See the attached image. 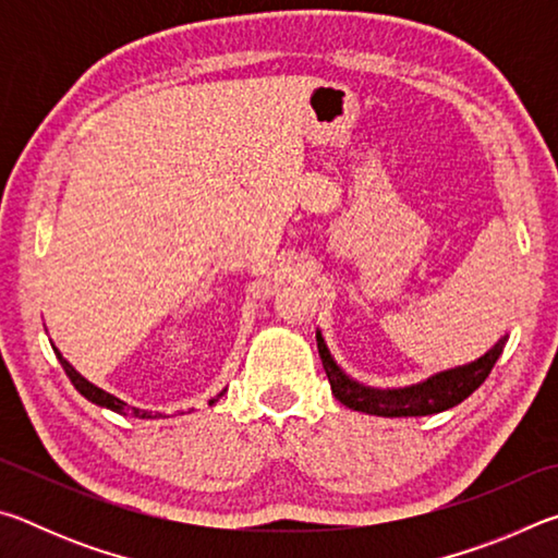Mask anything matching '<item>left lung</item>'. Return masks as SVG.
<instances>
[{
    "label": "left lung",
    "instance_id": "1",
    "mask_svg": "<svg viewBox=\"0 0 558 558\" xmlns=\"http://www.w3.org/2000/svg\"><path fill=\"white\" fill-rule=\"evenodd\" d=\"M507 337H499L493 349H487L483 356L475 362H468L462 366H452V369L438 372L411 386H399V389H376V386H366L352 379L342 366L335 362L325 344L323 332L317 329V349L319 359H323L325 374L332 386V393L339 403L347 409L369 413V415H384V418H409V415H433L440 411H448L468 396L480 389L489 372H493L495 362L502 354L507 344Z\"/></svg>",
    "mask_w": 558,
    "mask_h": 558
}]
</instances>
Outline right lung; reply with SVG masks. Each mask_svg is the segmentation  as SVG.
Segmentation results:
<instances>
[{
	"label": "right lung",
	"mask_w": 558,
	"mask_h": 558,
	"mask_svg": "<svg viewBox=\"0 0 558 558\" xmlns=\"http://www.w3.org/2000/svg\"><path fill=\"white\" fill-rule=\"evenodd\" d=\"M53 347V344H51ZM53 352H56V356H59V362H61V366H63V372L69 374V379H71V384L75 386V389H78L83 396H86L88 401H93L96 405H102V409H110V411H116V413H120V415H128V413H135L137 418H162V413H153V411H143V409H130V405L125 403V401H120L118 396H112V393H108V391H102V389H98L96 384H90L86 376H81L78 372L73 369V366L69 364V359H65L59 349L53 347Z\"/></svg>",
	"instance_id": "1"
}]
</instances>
